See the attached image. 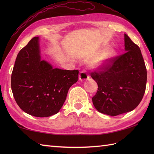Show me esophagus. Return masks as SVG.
Returning a JSON list of instances; mask_svg holds the SVG:
<instances>
[{
	"label": "esophagus",
	"mask_w": 154,
	"mask_h": 154,
	"mask_svg": "<svg viewBox=\"0 0 154 154\" xmlns=\"http://www.w3.org/2000/svg\"><path fill=\"white\" fill-rule=\"evenodd\" d=\"M89 77V74H88L87 71L86 70L83 69V70H82L81 71H80L79 75V80H81V81H85V80L87 79Z\"/></svg>",
	"instance_id": "esophagus-1"
}]
</instances>
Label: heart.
Masks as SVG:
<instances>
[{
  "label": "heart",
  "mask_w": 154,
  "mask_h": 154,
  "mask_svg": "<svg viewBox=\"0 0 154 154\" xmlns=\"http://www.w3.org/2000/svg\"><path fill=\"white\" fill-rule=\"evenodd\" d=\"M114 54H115V51L113 50H108L100 57L98 58L96 61H93V63L94 66H100L104 63H106L107 61H109L111 57H112Z\"/></svg>",
  "instance_id": "heart-1"
}]
</instances>
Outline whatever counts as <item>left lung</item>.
<instances>
[{"mask_svg":"<svg viewBox=\"0 0 154 154\" xmlns=\"http://www.w3.org/2000/svg\"><path fill=\"white\" fill-rule=\"evenodd\" d=\"M124 46V54L111 57L91 73L98 85L92 98L94 107L112 116L134 109L146 91L147 71L141 50L126 34Z\"/></svg>","mask_w":154,"mask_h":154,"instance_id":"obj_1","label":"left lung"}]
</instances>
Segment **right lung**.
<instances>
[{
  "instance_id": "1",
  "label": "right lung",
  "mask_w": 154,
  "mask_h": 154,
  "mask_svg": "<svg viewBox=\"0 0 154 154\" xmlns=\"http://www.w3.org/2000/svg\"><path fill=\"white\" fill-rule=\"evenodd\" d=\"M78 77V70L54 69L42 60L38 37H34L16 57L11 75L12 91L23 111L34 116L48 117L60 111Z\"/></svg>"
}]
</instances>
